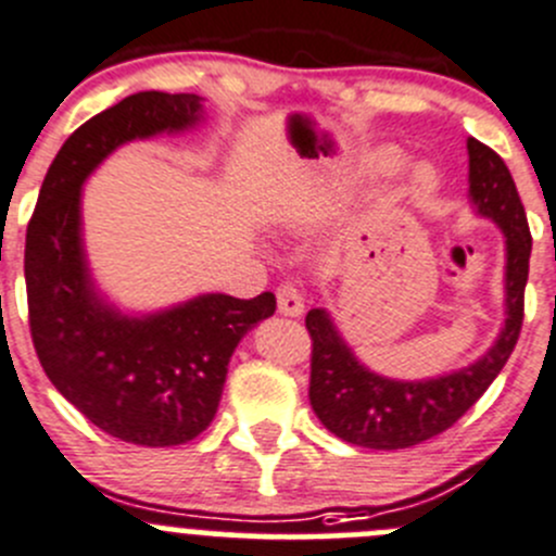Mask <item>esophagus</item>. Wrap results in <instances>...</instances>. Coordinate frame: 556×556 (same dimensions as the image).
Wrapping results in <instances>:
<instances>
[{"instance_id":"obj_1","label":"esophagus","mask_w":556,"mask_h":556,"mask_svg":"<svg viewBox=\"0 0 556 556\" xmlns=\"http://www.w3.org/2000/svg\"><path fill=\"white\" fill-rule=\"evenodd\" d=\"M277 306H279V315H285V317L304 315V295H301L299 285H295V282L279 285V288H277Z\"/></svg>"}]
</instances>
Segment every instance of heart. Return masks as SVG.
I'll return each instance as SVG.
<instances>
[{"label": "heart", "instance_id": "heart-1", "mask_svg": "<svg viewBox=\"0 0 556 556\" xmlns=\"http://www.w3.org/2000/svg\"><path fill=\"white\" fill-rule=\"evenodd\" d=\"M375 165L382 170V174H386V170H393L399 165V154L393 152V149H382V152L375 154ZM432 187H434V174L427 168V165H418V168L413 170V176H409V195L421 198L427 195Z\"/></svg>", "mask_w": 556, "mask_h": 556}]
</instances>
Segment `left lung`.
Returning a JSON list of instances; mask_svg holds the SVG:
<instances>
[{
    "label": "left lung",
    "instance_id": "left-lung-1",
    "mask_svg": "<svg viewBox=\"0 0 556 556\" xmlns=\"http://www.w3.org/2000/svg\"><path fill=\"white\" fill-rule=\"evenodd\" d=\"M470 201L505 233V326L476 361L434 380H391L366 369L339 337L326 309H309V402L323 427L350 445L396 451L432 440L454 427L483 396L514 353L525 320V288L532 236L514 176L494 149L470 138Z\"/></svg>",
    "mask_w": 556,
    "mask_h": 556
}]
</instances>
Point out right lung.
Returning <instances> with one entry per match:
<instances>
[{"label":"right lung","instance_id":"right-lung-1","mask_svg":"<svg viewBox=\"0 0 556 556\" xmlns=\"http://www.w3.org/2000/svg\"><path fill=\"white\" fill-rule=\"evenodd\" d=\"M201 97L138 91L80 124L42 179L26 228L29 331L48 380L111 438L149 448L195 440L212 424L228 361L274 293H206L143 317L100 299L80 239V185L122 143L201 122Z\"/></svg>","mask_w":556,"mask_h":556}]
</instances>
